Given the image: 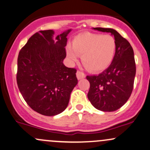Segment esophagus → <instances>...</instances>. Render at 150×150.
Segmentation results:
<instances>
[{
  "label": "esophagus",
  "instance_id": "34e87169",
  "mask_svg": "<svg viewBox=\"0 0 150 150\" xmlns=\"http://www.w3.org/2000/svg\"><path fill=\"white\" fill-rule=\"evenodd\" d=\"M76 75H77V78L78 79V80H82V79H84L85 77V74L80 71H77Z\"/></svg>",
  "mask_w": 150,
  "mask_h": 150
}]
</instances>
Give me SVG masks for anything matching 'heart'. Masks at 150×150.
Returning a JSON list of instances; mask_svg holds the SVG:
<instances>
[{"label": "heart", "instance_id": "1", "mask_svg": "<svg viewBox=\"0 0 150 150\" xmlns=\"http://www.w3.org/2000/svg\"><path fill=\"white\" fill-rule=\"evenodd\" d=\"M116 43L110 34L84 32L76 36L66 47L67 56L75 62L82 56V63L87 70L98 72L107 68L116 53Z\"/></svg>", "mask_w": 150, "mask_h": 150}]
</instances>
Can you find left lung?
Wrapping results in <instances>:
<instances>
[{"label": "left lung", "instance_id": "1", "mask_svg": "<svg viewBox=\"0 0 150 150\" xmlns=\"http://www.w3.org/2000/svg\"><path fill=\"white\" fill-rule=\"evenodd\" d=\"M114 37L116 53L111 65L97 75L87 76L90 83L87 97L94 108L102 111H116L130 98L133 89L136 66L131 45L117 31L96 27Z\"/></svg>", "mask_w": 150, "mask_h": 150}]
</instances>
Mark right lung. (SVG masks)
<instances>
[{
  "instance_id": "add662e5",
  "label": "right lung",
  "mask_w": 150,
  "mask_h": 150,
  "mask_svg": "<svg viewBox=\"0 0 150 150\" xmlns=\"http://www.w3.org/2000/svg\"><path fill=\"white\" fill-rule=\"evenodd\" d=\"M68 30L53 38L52 30L32 35L20 50L18 58L17 83L22 97L34 111L53 116L63 112L77 85V70L68 68Z\"/></svg>"
}]
</instances>
